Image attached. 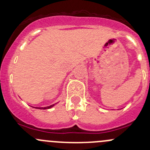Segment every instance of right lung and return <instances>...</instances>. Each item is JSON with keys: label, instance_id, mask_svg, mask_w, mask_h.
I'll list each match as a JSON object with an SVG mask.
<instances>
[{"label": "right lung", "instance_id": "add662e5", "mask_svg": "<svg viewBox=\"0 0 150 150\" xmlns=\"http://www.w3.org/2000/svg\"><path fill=\"white\" fill-rule=\"evenodd\" d=\"M54 104H52V105L48 106V107H37V108H38V109H41V110H46V109H49V108H51V107H54Z\"/></svg>", "mask_w": 150, "mask_h": 150}]
</instances>
